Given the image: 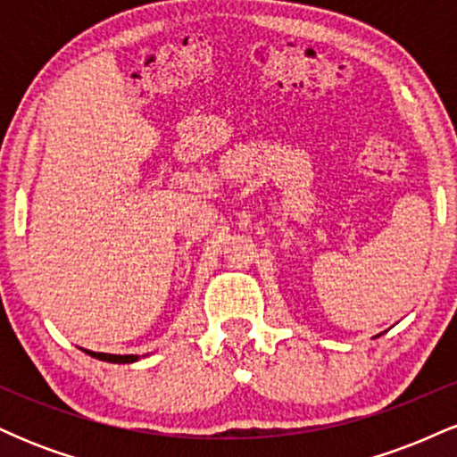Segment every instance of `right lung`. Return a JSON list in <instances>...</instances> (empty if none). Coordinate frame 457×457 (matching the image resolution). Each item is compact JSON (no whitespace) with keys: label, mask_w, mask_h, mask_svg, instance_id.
<instances>
[{"label":"right lung","mask_w":457,"mask_h":457,"mask_svg":"<svg viewBox=\"0 0 457 457\" xmlns=\"http://www.w3.org/2000/svg\"><path fill=\"white\" fill-rule=\"evenodd\" d=\"M87 354L98 361H107V363H133V361H137V356L135 354H107V353H87Z\"/></svg>","instance_id":"obj_1"}]
</instances>
